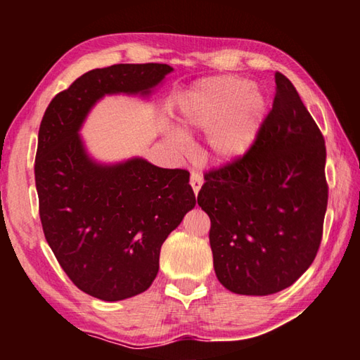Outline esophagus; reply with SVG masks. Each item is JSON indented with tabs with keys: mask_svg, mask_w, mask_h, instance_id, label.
<instances>
[{
	"mask_svg": "<svg viewBox=\"0 0 360 360\" xmlns=\"http://www.w3.org/2000/svg\"><path fill=\"white\" fill-rule=\"evenodd\" d=\"M202 184H203V178H202V174H198V173H192V176H191V186H192V188H193L195 197H197V195H198L200 188H202Z\"/></svg>",
	"mask_w": 360,
	"mask_h": 360,
	"instance_id": "1",
	"label": "esophagus"
}]
</instances>
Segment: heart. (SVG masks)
<instances>
[{"instance_id": "1", "label": "heart", "mask_w": 360, "mask_h": 360, "mask_svg": "<svg viewBox=\"0 0 360 360\" xmlns=\"http://www.w3.org/2000/svg\"><path fill=\"white\" fill-rule=\"evenodd\" d=\"M264 115V95L235 76L205 79L181 103L184 129L211 133L210 148L219 162L236 160L251 149ZM174 139L184 141V136L174 133Z\"/></svg>"}]
</instances>
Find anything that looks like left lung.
Segmentation results:
<instances>
[{
	"mask_svg": "<svg viewBox=\"0 0 360 360\" xmlns=\"http://www.w3.org/2000/svg\"><path fill=\"white\" fill-rule=\"evenodd\" d=\"M245 155L205 174L198 205L211 219L214 271L225 289L270 295L318 254L327 210L324 136L288 77Z\"/></svg>",
	"mask_w": 360,
	"mask_h": 360,
	"instance_id": "1",
	"label": "left lung"
}]
</instances>
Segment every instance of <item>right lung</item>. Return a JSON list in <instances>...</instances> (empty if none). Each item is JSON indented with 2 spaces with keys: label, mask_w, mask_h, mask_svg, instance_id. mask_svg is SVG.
Here are the masks:
<instances>
[{
  "label": "right lung",
  "mask_w": 360,
  "mask_h": 360,
  "mask_svg": "<svg viewBox=\"0 0 360 360\" xmlns=\"http://www.w3.org/2000/svg\"><path fill=\"white\" fill-rule=\"evenodd\" d=\"M169 65H112L85 72L56 95L41 120L34 181L44 236L60 266L85 294L125 300L149 289L160 248L195 206L186 169L141 157L101 163L79 135L105 95L148 98Z\"/></svg>",
  "instance_id": "obj_1"
}]
</instances>
